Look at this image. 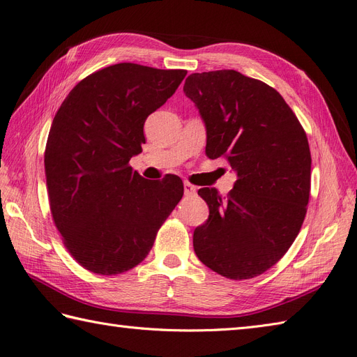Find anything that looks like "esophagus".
<instances>
[{
    "instance_id": "34e87169",
    "label": "esophagus",
    "mask_w": 357,
    "mask_h": 357,
    "mask_svg": "<svg viewBox=\"0 0 357 357\" xmlns=\"http://www.w3.org/2000/svg\"><path fill=\"white\" fill-rule=\"evenodd\" d=\"M195 193H197V188L190 185L189 181H185V195L190 197V195H195Z\"/></svg>"
}]
</instances>
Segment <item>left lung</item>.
Masks as SVG:
<instances>
[{
	"label": "left lung",
	"instance_id": "obj_1",
	"mask_svg": "<svg viewBox=\"0 0 357 357\" xmlns=\"http://www.w3.org/2000/svg\"><path fill=\"white\" fill-rule=\"evenodd\" d=\"M207 129L205 153L236 172L228 198L198 195L208 219L193 232L199 261L226 278L264 274L289 250L305 219L311 153L298 117L274 88L235 70L193 73L183 86Z\"/></svg>",
	"mask_w": 357,
	"mask_h": 357
}]
</instances>
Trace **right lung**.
Returning <instances> with one entry per match:
<instances>
[{
  "label": "right lung",
  "instance_id": "1",
  "mask_svg": "<svg viewBox=\"0 0 357 357\" xmlns=\"http://www.w3.org/2000/svg\"><path fill=\"white\" fill-rule=\"evenodd\" d=\"M186 74L116 63L75 84L53 119L45 152L52 218L71 256L91 273L137 266L183 197L180 177L146 180L129 160L142 153L147 116Z\"/></svg>",
  "mask_w": 357,
  "mask_h": 357
}]
</instances>
